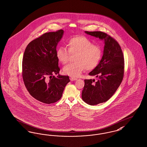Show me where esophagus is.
I'll list each match as a JSON object with an SVG mask.
<instances>
[{
  "label": "esophagus",
  "instance_id": "obj_1",
  "mask_svg": "<svg viewBox=\"0 0 147 147\" xmlns=\"http://www.w3.org/2000/svg\"><path fill=\"white\" fill-rule=\"evenodd\" d=\"M70 80L73 81V80H77V78H74V77H70Z\"/></svg>",
  "mask_w": 147,
  "mask_h": 147
}]
</instances>
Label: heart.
I'll use <instances>...</instances> for the list:
<instances>
[{"label":"heart","mask_w":147,"mask_h":147,"mask_svg":"<svg viewBox=\"0 0 147 147\" xmlns=\"http://www.w3.org/2000/svg\"><path fill=\"white\" fill-rule=\"evenodd\" d=\"M68 49L63 46L56 49V57L59 62L65 64L71 55L75 62L65 65L63 73L72 77H78L82 71L92 70L98 65L103 55V49L98 44H94L88 37L83 35L74 36L68 41Z\"/></svg>","instance_id":"1"}]
</instances>
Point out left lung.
<instances>
[{
	"label": "left lung",
	"instance_id": "obj_1",
	"mask_svg": "<svg viewBox=\"0 0 147 147\" xmlns=\"http://www.w3.org/2000/svg\"><path fill=\"white\" fill-rule=\"evenodd\" d=\"M86 34L104 40L103 55L98 65L89 74L98 79H85L82 98L91 105L102 103L115 93L123 80L124 59L118 42L102 32H85Z\"/></svg>",
	"mask_w": 147,
	"mask_h": 147
}]
</instances>
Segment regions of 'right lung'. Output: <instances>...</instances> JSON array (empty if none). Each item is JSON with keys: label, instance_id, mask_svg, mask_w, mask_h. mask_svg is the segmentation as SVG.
<instances>
[{"label": "right lung", "instance_id": "obj_1", "mask_svg": "<svg viewBox=\"0 0 147 147\" xmlns=\"http://www.w3.org/2000/svg\"><path fill=\"white\" fill-rule=\"evenodd\" d=\"M62 29L44 33L30 42L22 61V77L28 91L35 99L45 104L54 103L61 97L69 77L58 74L60 68L56 47L63 34Z\"/></svg>", "mask_w": 147, "mask_h": 147}]
</instances>
